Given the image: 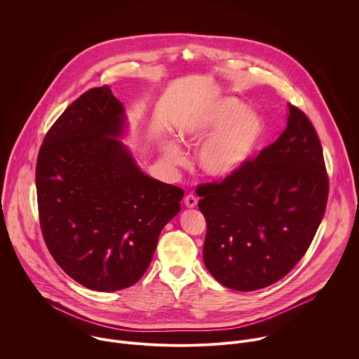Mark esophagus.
I'll use <instances>...</instances> for the list:
<instances>
[{
	"label": "esophagus",
	"mask_w": 359,
	"mask_h": 359,
	"mask_svg": "<svg viewBox=\"0 0 359 359\" xmlns=\"http://www.w3.org/2000/svg\"><path fill=\"white\" fill-rule=\"evenodd\" d=\"M184 204L187 208H196V204H197V197L196 196H193V194H187L186 197H184Z\"/></svg>",
	"instance_id": "obj_1"
}]
</instances>
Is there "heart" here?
<instances>
[{"label": "heart", "instance_id": "1", "mask_svg": "<svg viewBox=\"0 0 359 359\" xmlns=\"http://www.w3.org/2000/svg\"><path fill=\"white\" fill-rule=\"evenodd\" d=\"M176 135L189 144L209 135L198 150V165L206 175L226 179L237 175L252 159L264 136V122L255 112L247 111L238 99L226 97L184 119L177 125ZM163 155L176 166L184 161L173 143L163 144Z\"/></svg>", "mask_w": 359, "mask_h": 359}]
</instances>
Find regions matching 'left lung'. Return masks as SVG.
<instances>
[{"instance_id": "1", "label": "left lung", "mask_w": 359, "mask_h": 359, "mask_svg": "<svg viewBox=\"0 0 359 359\" xmlns=\"http://www.w3.org/2000/svg\"><path fill=\"white\" fill-rule=\"evenodd\" d=\"M280 137L237 175L198 184L208 231L203 260L224 287L254 291L285 277L324 217L330 180L318 135L288 104Z\"/></svg>"}]
</instances>
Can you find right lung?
I'll return each instance as SVG.
<instances>
[{
    "label": "right lung",
    "instance_id": "add662e5",
    "mask_svg": "<svg viewBox=\"0 0 359 359\" xmlns=\"http://www.w3.org/2000/svg\"><path fill=\"white\" fill-rule=\"evenodd\" d=\"M108 85L82 93L46 132L35 183L41 231L57 264L95 291H118L147 270L184 191L142 173Z\"/></svg>",
    "mask_w": 359,
    "mask_h": 359
}]
</instances>
